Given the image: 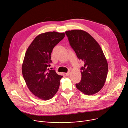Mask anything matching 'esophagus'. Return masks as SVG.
Returning <instances> with one entry per match:
<instances>
[{
    "instance_id": "1",
    "label": "esophagus",
    "mask_w": 128,
    "mask_h": 128,
    "mask_svg": "<svg viewBox=\"0 0 128 128\" xmlns=\"http://www.w3.org/2000/svg\"><path fill=\"white\" fill-rule=\"evenodd\" d=\"M70 72H67V73L65 74H66V76H69V75H70Z\"/></svg>"
}]
</instances>
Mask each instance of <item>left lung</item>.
<instances>
[{
	"instance_id": "1",
	"label": "left lung",
	"mask_w": 128,
	"mask_h": 128,
	"mask_svg": "<svg viewBox=\"0 0 128 128\" xmlns=\"http://www.w3.org/2000/svg\"><path fill=\"white\" fill-rule=\"evenodd\" d=\"M71 47L84 63L82 78L76 87L86 95L96 94L103 87L108 74V63L100 46L87 32L80 30L65 32Z\"/></svg>"
}]
</instances>
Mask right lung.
Returning <instances> with one entry per match:
<instances>
[{
	"label": "right lung",
	"mask_w": 128,
	"mask_h": 128,
	"mask_svg": "<svg viewBox=\"0 0 128 128\" xmlns=\"http://www.w3.org/2000/svg\"><path fill=\"white\" fill-rule=\"evenodd\" d=\"M64 32H49L37 36L28 48L22 65V72L29 90L42 100L52 98L56 93L62 76L50 70L51 54L65 37Z\"/></svg>",
	"instance_id": "add662e5"
}]
</instances>
